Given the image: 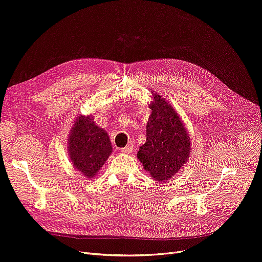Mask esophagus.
<instances>
[{"instance_id": "34e87169", "label": "esophagus", "mask_w": 262, "mask_h": 262, "mask_svg": "<svg viewBox=\"0 0 262 262\" xmlns=\"http://www.w3.org/2000/svg\"><path fill=\"white\" fill-rule=\"evenodd\" d=\"M121 152L123 154H129V153L133 152V146L130 144L127 145V146H125V147H123V149H121Z\"/></svg>"}]
</instances>
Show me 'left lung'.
<instances>
[{
    "instance_id": "8db88e82",
    "label": "left lung",
    "mask_w": 262,
    "mask_h": 262,
    "mask_svg": "<svg viewBox=\"0 0 262 262\" xmlns=\"http://www.w3.org/2000/svg\"><path fill=\"white\" fill-rule=\"evenodd\" d=\"M152 110L146 123V141L137 157L145 171L164 183L174 177L188 161L191 143L179 113L168 100L152 92Z\"/></svg>"
}]
</instances>
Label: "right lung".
Here are the masks:
<instances>
[{"mask_svg":"<svg viewBox=\"0 0 262 262\" xmlns=\"http://www.w3.org/2000/svg\"><path fill=\"white\" fill-rule=\"evenodd\" d=\"M67 153L77 171L93 179L112 153L107 132L95 124L92 116H78L68 134Z\"/></svg>","mask_w":262,"mask_h":262,"instance_id":"1","label":"right lung"}]
</instances>
